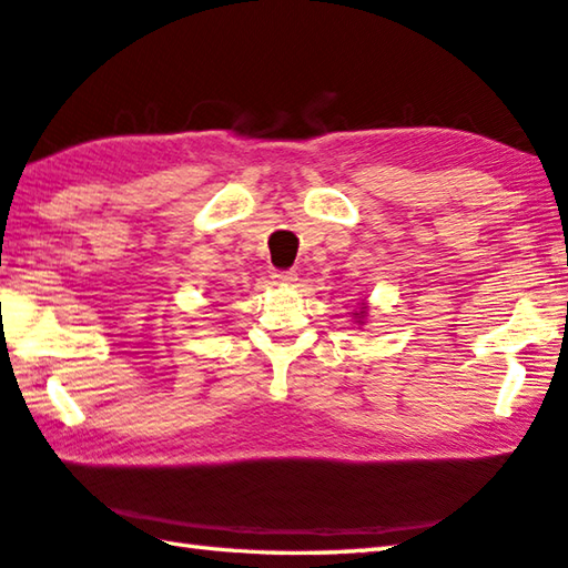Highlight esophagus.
Listing matches in <instances>:
<instances>
[{"mask_svg":"<svg viewBox=\"0 0 568 568\" xmlns=\"http://www.w3.org/2000/svg\"><path fill=\"white\" fill-rule=\"evenodd\" d=\"M274 284H282V286H292L296 282V272H274L272 274Z\"/></svg>","mask_w":568,"mask_h":568,"instance_id":"esophagus-1","label":"esophagus"}]
</instances>
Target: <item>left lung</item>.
<instances>
[{
    "mask_svg": "<svg viewBox=\"0 0 568 568\" xmlns=\"http://www.w3.org/2000/svg\"><path fill=\"white\" fill-rule=\"evenodd\" d=\"M356 320H359V324H364V320H366V306H362V310L356 312Z\"/></svg>",
    "mask_w": 568,
    "mask_h": 568,
    "instance_id": "left-lung-1",
    "label": "left lung"
}]
</instances>
